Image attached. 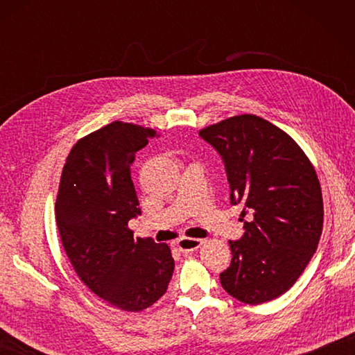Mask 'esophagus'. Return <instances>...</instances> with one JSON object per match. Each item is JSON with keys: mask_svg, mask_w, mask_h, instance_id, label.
I'll return each mask as SVG.
<instances>
[{"mask_svg": "<svg viewBox=\"0 0 355 355\" xmlns=\"http://www.w3.org/2000/svg\"><path fill=\"white\" fill-rule=\"evenodd\" d=\"M201 244H202V239H195V238H182L177 241L178 250L183 253H189V252L197 250V248L201 247Z\"/></svg>", "mask_w": 355, "mask_h": 355, "instance_id": "34e87169", "label": "esophagus"}]
</instances>
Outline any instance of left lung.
<instances>
[{
    "label": "left lung",
    "mask_w": 355,
    "mask_h": 355,
    "mask_svg": "<svg viewBox=\"0 0 355 355\" xmlns=\"http://www.w3.org/2000/svg\"><path fill=\"white\" fill-rule=\"evenodd\" d=\"M221 155L230 202L241 205L244 235L229 241L223 288L258 305L290 290L318 248L323 201L318 173L288 134L254 114L229 117L200 131Z\"/></svg>",
    "instance_id": "8db88e82"
}]
</instances>
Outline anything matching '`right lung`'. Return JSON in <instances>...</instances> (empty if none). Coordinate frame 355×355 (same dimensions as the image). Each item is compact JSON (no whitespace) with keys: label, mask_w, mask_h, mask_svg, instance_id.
<instances>
[{"label":"right lung","mask_w":355,"mask_h":355,"mask_svg":"<svg viewBox=\"0 0 355 355\" xmlns=\"http://www.w3.org/2000/svg\"><path fill=\"white\" fill-rule=\"evenodd\" d=\"M155 134L112 122L85 135L67 157L56 198L58 230L74 271L94 294L123 311L155 304L175 267L168 244L135 239L128 227L141 215L131 164Z\"/></svg>","instance_id":"obj_1"}]
</instances>
